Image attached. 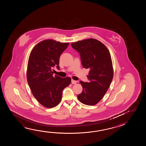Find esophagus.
<instances>
[{"label": "esophagus", "mask_w": 146, "mask_h": 146, "mask_svg": "<svg viewBox=\"0 0 146 146\" xmlns=\"http://www.w3.org/2000/svg\"><path fill=\"white\" fill-rule=\"evenodd\" d=\"M71 83L72 84H76V80H74L73 79L71 80Z\"/></svg>", "instance_id": "obj_1"}]
</instances>
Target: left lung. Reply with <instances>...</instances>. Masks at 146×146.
Listing matches in <instances>:
<instances>
[{"label": "left lung", "mask_w": 146, "mask_h": 146, "mask_svg": "<svg viewBox=\"0 0 146 146\" xmlns=\"http://www.w3.org/2000/svg\"><path fill=\"white\" fill-rule=\"evenodd\" d=\"M71 46L79 52L82 67L90 70L87 75L89 82H80L82 92L77 98L84 105H96L107 92L113 77L110 52L105 44L96 39L77 41Z\"/></svg>", "instance_id": "left-lung-1"}]
</instances>
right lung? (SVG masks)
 <instances>
[{
  "label": "right lung",
  "instance_id": "1",
  "mask_svg": "<svg viewBox=\"0 0 146 146\" xmlns=\"http://www.w3.org/2000/svg\"><path fill=\"white\" fill-rule=\"evenodd\" d=\"M69 43L53 39L39 42L29 58L27 78L34 97L46 108L55 107L62 98L63 90L71 83L69 77L53 76V67L59 69V57Z\"/></svg>",
  "mask_w": 146,
  "mask_h": 146
}]
</instances>
